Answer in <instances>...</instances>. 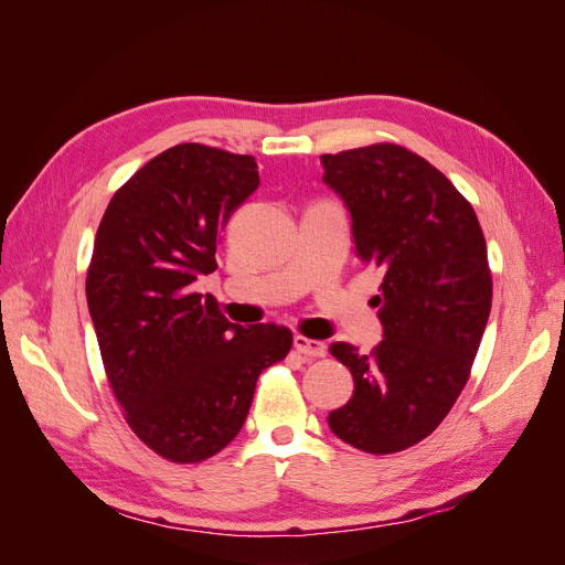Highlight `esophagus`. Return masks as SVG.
Segmentation results:
<instances>
[{
  "mask_svg": "<svg viewBox=\"0 0 565 565\" xmlns=\"http://www.w3.org/2000/svg\"><path fill=\"white\" fill-rule=\"evenodd\" d=\"M294 349L306 358H324L327 355V345L322 341H315V339H308L302 334L294 337Z\"/></svg>",
  "mask_w": 565,
  "mask_h": 565,
  "instance_id": "esophagus-1",
  "label": "esophagus"
}]
</instances>
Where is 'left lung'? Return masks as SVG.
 Here are the masks:
<instances>
[{
    "label": "left lung",
    "mask_w": 565,
    "mask_h": 565,
    "mask_svg": "<svg viewBox=\"0 0 565 565\" xmlns=\"http://www.w3.org/2000/svg\"><path fill=\"white\" fill-rule=\"evenodd\" d=\"M324 183L343 198L358 255L384 279V339L363 355L337 341L355 392L329 427L360 451L420 444L468 384L491 310V269L470 202L425 157L394 142L322 154Z\"/></svg>",
    "instance_id": "left-lung-1"
}]
</instances>
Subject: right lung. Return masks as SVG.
Returning a JSON list of instances; mask_svg holds the SVG:
<instances>
[{
  "mask_svg": "<svg viewBox=\"0 0 565 565\" xmlns=\"http://www.w3.org/2000/svg\"><path fill=\"white\" fill-rule=\"evenodd\" d=\"M257 185L250 154L173 145L114 193L95 236L85 296L109 386L136 437L181 466L236 437L259 372L294 345L291 329L231 324L193 288Z\"/></svg>",
  "mask_w": 565,
  "mask_h": 565,
  "instance_id": "add662e5",
  "label": "right lung"
}]
</instances>
